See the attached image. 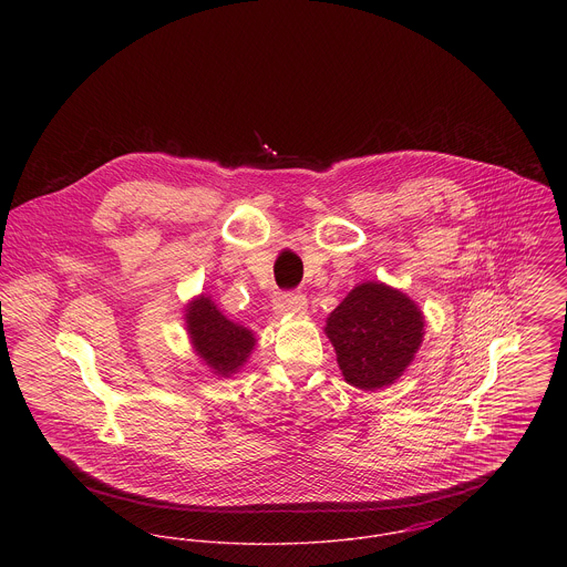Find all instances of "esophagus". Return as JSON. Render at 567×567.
I'll list each match as a JSON object with an SVG mask.
<instances>
[{
	"label": "esophagus",
	"instance_id": "obj_1",
	"mask_svg": "<svg viewBox=\"0 0 567 567\" xmlns=\"http://www.w3.org/2000/svg\"><path fill=\"white\" fill-rule=\"evenodd\" d=\"M308 310V299L303 295H284L275 303V315L277 317H297Z\"/></svg>",
	"mask_w": 567,
	"mask_h": 567
}]
</instances>
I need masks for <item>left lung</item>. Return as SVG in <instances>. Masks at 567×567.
Instances as JSON below:
<instances>
[{
	"instance_id": "1",
	"label": "left lung",
	"mask_w": 567,
	"mask_h": 567,
	"mask_svg": "<svg viewBox=\"0 0 567 567\" xmlns=\"http://www.w3.org/2000/svg\"><path fill=\"white\" fill-rule=\"evenodd\" d=\"M423 327L421 308L405 292L364 281L327 317L323 331L344 382L360 391H380L395 384L412 364Z\"/></svg>"
}]
</instances>
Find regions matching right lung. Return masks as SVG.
Here are the masks:
<instances>
[{
  "label": "right lung",
  "mask_w": 567,
  "mask_h": 567,
  "mask_svg": "<svg viewBox=\"0 0 567 567\" xmlns=\"http://www.w3.org/2000/svg\"><path fill=\"white\" fill-rule=\"evenodd\" d=\"M183 319L194 353L218 378L236 375L257 344L255 333L227 319L207 295L194 297L185 306Z\"/></svg>",
  "instance_id": "1"
}]
</instances>
